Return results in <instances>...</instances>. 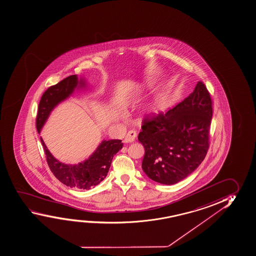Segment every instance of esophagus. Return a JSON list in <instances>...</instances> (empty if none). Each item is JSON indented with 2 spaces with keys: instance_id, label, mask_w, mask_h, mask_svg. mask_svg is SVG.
<instances>
[{
  "instance_id": "obj_1",
  "label": "esophagus",
  "mask_w": 256,
  "mask_h": 256,
  "mask_svg": "<svg viewBox=\"0 0 256 256\" xmlns=\"http://www.w3.org/2000/svg\"><path fill=\"white\" fill-rule=\"evenodd\" d=\"M137 137V134L135 130H130L128 134H126V138L124 140V143H129V142H134V140Z\"/></svg>"
}]
</instances>
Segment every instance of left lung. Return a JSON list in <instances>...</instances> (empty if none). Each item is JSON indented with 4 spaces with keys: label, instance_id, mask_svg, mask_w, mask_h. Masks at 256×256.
Segmentation results:
<instances>
[{
    "label": "left lung",
    "instance_id": "8db88e82",
    "mask_svg": "<svg viewBox=\"0 0 256 256\" xmlns=\"http://www.w3.org/2000/svg\"><path fill=\"white\" fill-rule=\"evenodd\" d=\"M212 102L198 81L194 92L168 110L146 116L138 140L142 170L150 180L172 186L198 168L208 149Z\"/></svg>",
    "mask_w": 256,
    "mask_h": 256
}]
</instances>
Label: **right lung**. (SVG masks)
Segmentation results:
<instances>
[{
    "instance_id": "obj_1",
    "label": "right lung",
    "mask_w": 256,
    "mask_h": 256,
    "mask_svg": "<svg viewBox=\"0 0 256 256\" xmlns=\"http://www.w3.org/2000/svg\"><path fill=\"white\" fill-rule=\"evenodd\" d=\"M86 88L88 82L84 78H78L76 75H72L48 88L38 104L36 119L38 134L54 108L69 99L76 90L80 91ZM40 142L46 154V162L54 176L65 186L80 190H89L99 184L106 178L114 154L122 148L120 140H102L88 159L78 164H68L54 157L42 137Z\"/></svg>"
}]
</instances>
